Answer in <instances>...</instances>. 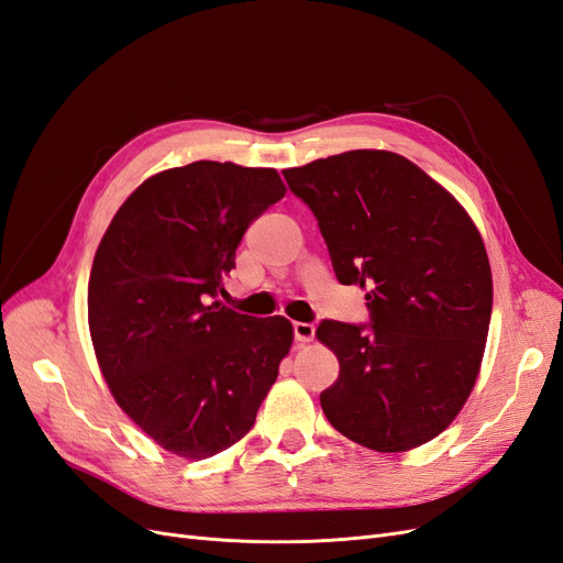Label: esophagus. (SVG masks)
<instances>
[{
	"instance_id": "1",
	"label": "esophagus",
	"mask_w": 563,
	"mask_h": 563,
	"mask_svg": "<svg viewBox=\"0 0 563 563\" xmlns=\"http://www.w3.org/2000/svg\"><path fill=\"white\" fill-rule=\"evenodd\" d=\"M314 331H317L314 323H305V321L294 323V333H296L298 343H310V340L314 338Z\"/></svg>"
}]
</instances>
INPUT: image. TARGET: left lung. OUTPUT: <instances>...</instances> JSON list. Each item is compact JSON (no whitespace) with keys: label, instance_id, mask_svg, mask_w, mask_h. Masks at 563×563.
Wrapping results in <instances>:
<instances>
[{"label":"left lung","instance_id":"1","mask_svg":"<svg viewBox=\"0 0 563 563\" xmlns=\"http://www.w3.org/2000/svg\"><path fill=\"white\" fill-rule=\"evenodd\" d=\"M284 178L317 216L338 282L368 291L371 329H317L340 364L323 416L378 453L428 444L465 406L484 360L493 277L479 230L397 152L350 150Z\"/></svg>","mask_w":563,"mask_h":563}]
</instances>
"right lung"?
Instances as JSON below:
<instances>
[{"instance_id":"1","label":"right lung","mask_w":563,"mask_h":563,"mask_svg":"<svg viewBox=\"0 0 563 563\" xmlns=\"http://www.w3.org/2000/svg\"><path fill=\"white\" fill-rule=\"evenodd\" d=\"M286 195L275 168L192 162L143 180L98 244L89 331L119 408L185 460L236 444L291 350L286 317L216 300L246 228Z\"/></svg>"}]
</instances>
